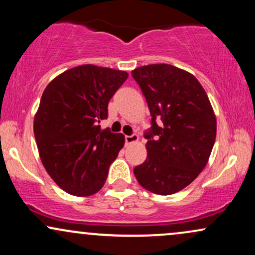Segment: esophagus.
I'll return each mask as SVG.
<instances>
[{
  "label": "esophagus",
  "mask_w": 255,
  "mask_h": 255,
  "mask_svg": "<svg viewBox=\"0 0 255 255\" xmlns=\"http://www.w3.org/2000/svg\"><path fill=\"white\" fill-rule=\"evenodd\" d=\"M137 140H139V136H137L136 134H133V135H126L125 137L126 145L135 144V142H137Z\"/></svg>",
  "instance_id": "esophagus-1"
}]
</instances>
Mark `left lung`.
<instances>
[{
	"label": "left lung",
	"mask_w": 255,
	"mask_h": 255,
	"mask_svg": "<svg viewBox=\"0 0 255 255\" xmlns=\"http://www.w3.org/2000/svg\"><path fill=\"white\" fill-rule=\"evenodd\" d=\"M131 75L152 120L150 133L145 134L147 157L134 168V175L154 194H174L192 183L209 162L217 131L215 111L198 79L183 69L148 64ZM157 119L163 126L156 125Z\"/></svg>",
	"instance_id": "1"
}]
</instances>
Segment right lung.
Segmentation results:
<instances>
[{"label": "right lung", "mask_w": 255, "mask_h": 255, "mask_svg": "<svg viewBox=\"0 0 255 255\" xmlns=\"http://www.w3.org/2000/svg\"><path fill=\"white\" fill-rule=\"evenodd\" d=\"M127 78L125 71L81 64L61 73L44 90L34 115V137L46 172L68 194L97 193L124 147V134L102 129L99 124Z\"/></svg>", "instance_id": "obj_1"}]
</instances>
